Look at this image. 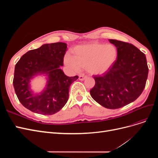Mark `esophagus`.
I'll return each mask as SVG.
<instances>
[{"mask_svg":"<svg viewBox=\"0 0 158 158\" xmlns=\"http://www.w3.org/2000/svg\"><path fill=\"white\" fill-rule=\"evenodd\" d=\"M86 77H87V76H84V74L80 75V76H79V80H84L85 79V78H86Z\"/></svg>","mask_w":158,"mask_h":158,"instance_id":"esophagus-1","label":"esophagus"}]
</instances>
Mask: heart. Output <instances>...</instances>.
I'll list each match as a JSON object with an SVG mask.
<instances>
[{
	"instance_id": "b5f03b06",
	"label": "heart",
	"mask_w": 158,
	"mask_h": 158,
	"mask_svg": "<svg viewBox=\"0 0 158 158\" xmlns=\"http://www.w3.org/2000/svg\"><path fill=\"white\" fill-rule=\"evenodd\" d=\"M74 56L66 54L64 63L69 69L76 72L81 68L86 69L92 74H102L107 72L115 62L117 51L111 44L103 45L91 43L76 47Z\"/></svg>"
}]
</instances>
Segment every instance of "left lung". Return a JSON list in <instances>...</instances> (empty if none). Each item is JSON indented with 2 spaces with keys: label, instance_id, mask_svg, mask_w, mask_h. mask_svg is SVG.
Listing matches in <instances>:
<instances>
[{
  "label": "left lung",
  "instance_id": "8db88e82",
  "mask_svg": "<svg viewBox=\"0 0 158 158\" xmlns=\"http://www.w3.org/2000/svg\"><path fill=\"white\" fill-rule=\"evenodd\" d=\"M117 50V59L102 76H94L90 95L103 107L114 109L133 102L144 90L148 74L146 55L128 43L109 40Z\"/></svg>",
  "mask_w": 158,
  "mask_h": 158
}]
</instances>
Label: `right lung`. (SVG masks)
Masks as SVG:
<instances>
[{
  "mask_svg": "<svg viewBox=\"0 0 158 158\" xmlns=\"http://www.w3.org/2000/svg\"><path fill=\"white\" fill-rule=\"evenodd\" d=\"M67 45L58 42L44 44L23 55L15 66L13 85L19 101L30 111L44 115L53 114L63 108L69 96V87L78 78L69 77L60 69L63 66ZM44 73L48 77L45 89L38 94L30 89V80Z\"/></svg>",
  "mask_w": 158,
  "mask_h": 158,
  "instance_id": "1",
  "label": "right lung"
}]
</instances>
